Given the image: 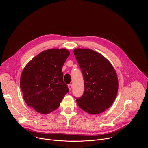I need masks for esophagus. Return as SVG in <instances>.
Wrapping results in <instances>:
<instances>
[{
	"label": "esophagus",
	"mask_w": 148,
	"mask_h": 148,
	"mask_svg": "<svg viewBox=\"0 0 148 148\" xmlns=\"http://www.w3.org/2000/svg\"><path fill=\"white\" fill-rule=\"evenodd\" d=\"M68 87H69V90L70 91V90H71V88H72V84H69V85H68Z\"/></svg>",
	"instance_id": "34e87169"
}]
</instances>
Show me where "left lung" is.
I'll return each instance as SVG.
<instances>
[{
  "label": "left lung",
  "mask_w": 148,
  "mask_h": 148,
  "mask_svg": "<svg viewBox=\"0 0 148 148\" xmlns=\"http://www.w3.org/2000/svg\"><path fill=\"white\" fill-rule=\"evenodd\" d=\"M74 54L81 70L83 95L76 101L90 114H98L110 108L118 92V80L111 62L101 54L87 49H75Z\"/></svg>",
  "instance_id": "left-lung-1"
}]
</instances>
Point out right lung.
<instances>
[{
	"mask_svg": "<svg viewBox=\"0 0 148 148\" xmlns=\"http://www.w3.org/2000/svg\"><path fill=\"white\" fill-rule=\"evenodd\" d=\"M70 54L65 49H49L28 62L21 75L20 86L29 107L43 114L58 108L69 91L63 81L62 68Z\"/></svg>",
	"mask_w": 148,
	"mask_h": 148,
	"instance_id": "right-lung-1",
	"label": "right lung"
}]
</instances>
